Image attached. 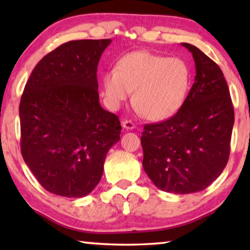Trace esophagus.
Listing matches in <instances>:
<instances>
[{
  "mask_svg": "<svg viewBox=\"0 0 250 250\" xmlns=\"http://www.w3.org/2000/svg\"><path fill=\"white\" fill-rule=\"evenodd\" d=\"M122 126H124V129H125V130H133L135 128V125L132 121L125 120L124 122H122Z\"/></svg>",
  "mask_w": 250,
  "mask_h": 250,
  "instance_id": "esophagus-1",
  "label": "esophagus"
}]
</instances>
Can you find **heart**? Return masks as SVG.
Here are the masks:
<instances>
[{"instance_id": "obj_1", "label": "heart", "mask_w": 250, "mask_h": 250, "mask_svg": "<svg viewBox=\"0 0 250 250\" xmlns=\"http://www.w3.org/2000/svg\"><path fill=\"white\" fill-rule=\"evenodd\" d=\"M193 74L180 57L137 50L118 61L103 77L104 96L118 109L132 95V104L147 120L163 121L176 115L188 99Z\"/></svg>"}]
</instances>
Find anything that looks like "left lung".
I'll list each match as a JSON object with an SVG mask.
<instances>
[{"instance_id":"8db88e82","label":"left lung","mask_w":250,"mask_h":250,"mask_svg":"<svg viewBox=\"0 0 250 250\" xmlns=\"http://www.w3.org/2000/svg\"><path fill=\"white\" fill-rule=\"evenodd\" d=\"M181 45L192 53L195 79L175 116L145 125L142 166L158 188L191 194L206 188L225 168L235 117L229 89L216 62L194 45Z\"/></svg>"}]
</instances>
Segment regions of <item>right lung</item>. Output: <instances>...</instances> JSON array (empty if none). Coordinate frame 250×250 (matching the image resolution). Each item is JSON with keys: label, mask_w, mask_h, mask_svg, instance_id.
<instances>
[{"label": "right lung", "mask_w": 250, "mask_h": 250, "mask_svg": "<svg viewBox=\"0 0 250 250\" xmlns=\"http://www.w3.org/2000/svg\"><path fill=\"white\" fill-rule=\"evenodd\" d=\"M111 40L70 41L41 59L20 104L21 151L41 185L59 196L88 195L108 151L120 140L119 118L100 105L97 67Z\"/></svg>", "instance_id": "obj_1"}]
</instances>
